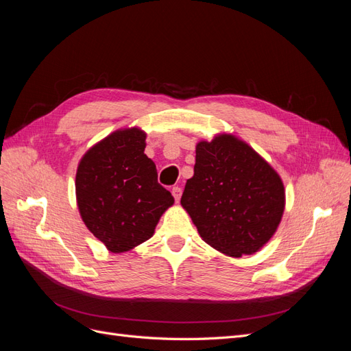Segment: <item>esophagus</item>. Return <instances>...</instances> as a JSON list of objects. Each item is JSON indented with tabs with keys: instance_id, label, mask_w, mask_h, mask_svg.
I'll return each mask as SVG.
<instances>
[{
	"instance_id": "esophagus-1",
	"label": "esophagus",
	"mask_w": 351,
	"mask_h": 351,
	"mask_svg": "<svg viewBox=\"0 0 351 351\" xmlns=\"http://www.w3.org/2000/svg\"><path fill=\"white\" fill-rule=\"evenodd\" d=\"M171 193H173L176 202H178L180 197H182V189H180L178 186H177V187H173V189H171Z\"/></svg>"
}]
</instances>
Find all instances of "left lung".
<instances>
[{
  "label": "left lung",
  "mask_w": 351,
  "mask_h": 351,
  "mask_svg": "<svg viewBox=\"0 0 351 351\" xmlns=\"http://www.w3.org/2000/svg\"><path fill=\"white\" fill-rule=\"evenodd\" d=\"M180 204L210 247L232 258L259 252L277 231L285 208L280 174L231 133L196 145L195 174Z\"/></svg>",
  "instance_id": "1"
}]
</instances>
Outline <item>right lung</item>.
Returning a JSON list of instances; mask_svg holds the SVG:
<instances>
[{
	"label": "right lung",
	"instance_id": "right-lung-1",
	"mask_svg": "<svg viewBox=\"0 0 351 351\" xmlns=\"http://www.w3.org/2000/svg\"><path fill=\"white\" fill-rule=\"evenodd\" d=\"M146 133L119 129L82 156L76 200L84 226L111 253L149 240L174 197L158 183L156 167L145 155Z\"/></svg>",
	"mask_w": 351,
	"mask_h": 351
}]
</instances>
